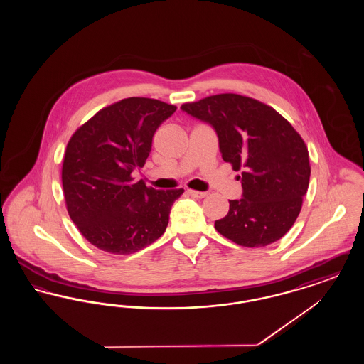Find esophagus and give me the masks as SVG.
Segmentation results:
<instances>
[{
	"mask_svg": "<svg viewBox=\"0 0 364 364\" xmlns=\"http://www.w3.org/2000/svg\"><path fill=\"white\" fill-rule=\"evenodd\" d=\"M188 193L195 199H202V198L208 196V192H200V191L188 190Z\"/></svg>",
	"mask_w": 364,
	"mask_h": 364,
	"instance_id": "1",
	"label": "esophagus"
}]
</instances>
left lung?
Returning a JSON list of instances; mask_svg holds the SVG:
<instances>
[{
	"label": "left lung",
	"mask_w": 364,
	"mask_h": 364,
	"mask_svg": "<svg viewBox=\"0 0 364 364\" xmlns=\"http://www.w3.org/2000/svg\"><path fill=\"white\" fill-rule=\"evenodd\" d=\"M217 132L223 159L242 171V198L214 226L242 247H266L294 224L311 166L297 131L272 106L239 94H217L181 105Z\"/></svg>",
	"instance_id": "1"
}]
</instances>
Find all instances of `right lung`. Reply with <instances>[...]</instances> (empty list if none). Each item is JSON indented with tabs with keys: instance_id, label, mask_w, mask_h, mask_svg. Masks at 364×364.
<instances>
[{
	"instance_id": "add662e5",
	"label": "right lung",
	"mask_w": 364,
	"mask_h": 364,
	"mask_svg": "<svg viewBox=\"0 0 364 364\" xmlns=\"http://www.w3.org/2000/svg\"><path fill=\"white\" fill-rule=\"evenodd\" d=\"M174 105L131 97L109 105L79 127L64 154L61 180L70 220L105 252L128 255L159 239L180 190L135 181L161 122Z\"/></svg>"
}]
</instances>
